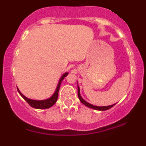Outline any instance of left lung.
<instances>
[{
  "label": "left lung",
  "mask_w": 146,
  "mask_h": 146,
  "mask_svg": "<svg viewBox=\"0 0 146 146\" xmlns=\"http://www.w3.org/2000/svg\"><path fill=\"white\" fill-rule=\"evenodd\" d=\"M77 84H78V82H77ZM77 90H78V97H79L80 101L83 104H85L86 107L89 108H91V109L96 110H100V111H104V110H107L110 109L111 108H113L115 104H111V105H108V106H96V105H94V104H91L90 103H88V102H86L83 98L80 95V87L79 86L77 85Z\"/></svg>",
  "instance_id": "left-lung-1"
}]
</instances>
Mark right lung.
<instances>
[{"label":"right lung","mask_w":146,"mask_h":146,"mask_svg":"<svg viewBox=\"0 0 146 146\" xmlns=\"http://www.w3.org/2000/svg\"><path fill=\"white\" fill-rule=\"evenodd\" d=\"M69 74V72H65L64 74H62V76L60 77V80L58 81V83L57 85V87L55 88V92L53 93L52 96H50V98L46 99H43V100H35V99H29V98L26 97L25 96H24L20 91L19 90V88H17V91L19 92V94L21 95L22 97L25 99V101L28 103V104L33 108H36V109H47V108H50L55 104V103L57 102L58 97V91L59 89H60V84H61V82L63 81V80Z\"/></svg>","instance_id":"obj_1"}]
</instances>
